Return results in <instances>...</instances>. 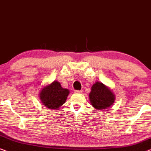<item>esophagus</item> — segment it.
Returning a JSON list of instances; mask_svg holds the SVG:
<instances>
[{"mask_svg":"<svg viewBox=\"0 0 151 151\" xmlns=\"http://www.w3.org/2000/svg\"><path fill=\"white\" fill-rule=\"evenodd\" d=\"M75 93H77V94H82V93L83 92V90H75Z\"/></svg>","mask_w":151,"mask_h":151,"instance_id":"1","label":"esophagus"}]
</instances>
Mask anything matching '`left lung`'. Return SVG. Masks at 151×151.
Instances as JSON below:
<instances>
[{
  "label": "left lung",
  "instance_id": "8db88e82",
  "mask_svg": "<svg viewBox=\"0 0 151 151\" xmlns=\"http://www.w3.org/2000/svg\"><path fill=\"white\" fill-rule=\"evenodd\" d=\"M89 96L93 107L100 110L109 107L115 101V96L111 91L100 82L93 85Z\"/></svg>",
  "mask_w": 151,
  "mask_h": 151
}]
</instances>
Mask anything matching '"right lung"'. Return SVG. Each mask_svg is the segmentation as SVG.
Here are the masks:
<instances>
[{
    "instance_id": "1",
    "label": "right lung",
    "mask_w": 151,
    "mask_h": 151,
    "mask_svg": "<svg viewBox=\"0 0 151 151\" xmlns=\"http://www.w3.org/2000/svg\"><path fill=\"white\" fill-rule=\"evenodd\" d=\"M68 94V90L63 88L59 82L54 81L42 89L40 98L43 105L48 109H57L65 103Z\"/></svg>"
}]
</instances>
